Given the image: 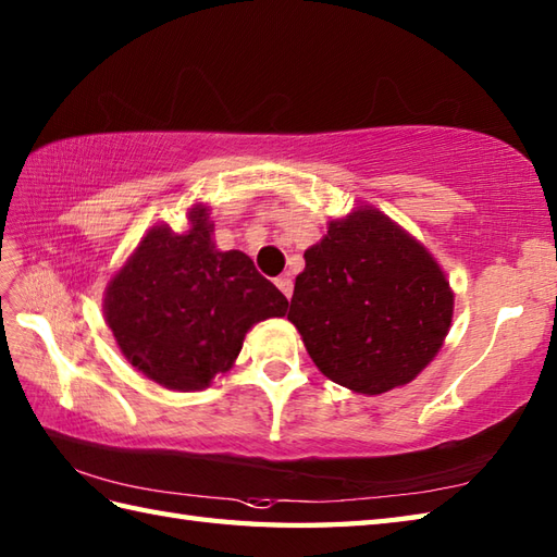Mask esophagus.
I'll return each mask as SVG.
<instances>
[{
  "instance_id": "1",
  "label": "esophagus",
  "mask_w": 557,
  "mask_h": 557,
  "mask_svg": "<svg viewBox=\"0 0 557 557\" xmlns=\"http://www.w3.org/2000/svg\"><path fill=\"white\" fill-rule=\"evenodd\" d=\"M275 285H277V289L285 294L287 299H292V292H294V282H292V277L289 275H282V277H277L275 280Z\"/></svg>"
}]
</instances>
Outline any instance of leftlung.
I'll return each mask as SVG.
<instances>
[{"instance_id":"1","label":"left lung","mask_w":557,"mask_h":557,"mask_svg":"<svg viewBox=\"0 0 557 557\" xmlns=\"http://www.w3.org/2000/svg\"><path fill=\"white\" fill-rule=\"evenodd\" d=\"M304 260L287 318L330 381L381 395L433 361L453 321V292L393 220L361 208L330 222Z\"/></svg>"}]
</instances>
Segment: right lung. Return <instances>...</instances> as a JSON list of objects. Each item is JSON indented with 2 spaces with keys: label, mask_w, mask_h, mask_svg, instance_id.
I'll return each mask as SVG.
<instances>
[{
  "label": "right lung",
  "mask_w": 557,
  "mask_h": 557,
  "mask_svg": "<svg viewBox=\"0 0 557 557\" xmlns=\"http://www.w3.org/2000/svg\"><path fill=\"white\" fill-rule=\"evenodd\" d=\"M191 230L152 227L108 285L104 315L128 363L170 389H203L242 351L253 323L289 301L242 251H218L208 208Z\"/></svg>",
  "instance_id": "1"
}]
</instances>
